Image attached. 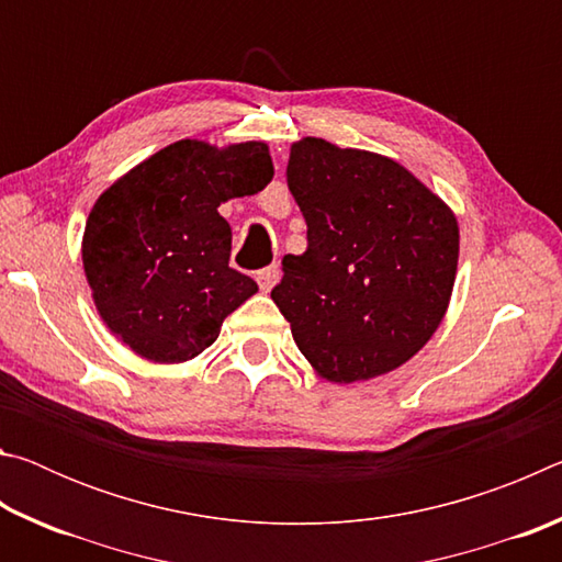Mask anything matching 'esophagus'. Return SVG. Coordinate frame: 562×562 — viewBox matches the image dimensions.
<instances>
[{
    "mask_svg": "<svg viewBox=\"0 0 562 562\" xmlns=\"http://www.w3.org/2000/svg\"><path fill=\"white\" fill-rule=\"evenodd\" d=\"M255 280H258L262 292H270L274 284H278V280H280V265L272 262V265H268V268L258 270V274H255Z\"/></svg>",
    "mask_w": 562,
    "mask_h": 562,
    "instance_id": "esophagus-1",
    "label": "esophagus"
}]
</instances>
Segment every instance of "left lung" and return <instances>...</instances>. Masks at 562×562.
Here are the masks:
<instances>
[{"mask_svg": "<svg viewBox=\"0 0 562 562\" xmlns=\"http://www.w3.org/2000/svg\"><path fill=\"white\" fill-rule=\"evenodd\" d=\"M288 186L307 250L284 255L272 290L319 376L349 384L412 359L449 307L459 223L396 160L322 138L290 150Z\"/></svg>", "mask_w": 562, "mask_h": 562, "instance_id": "1", "label": "left lung"}]
</instances>
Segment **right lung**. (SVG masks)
<instances>
[{
	"label": "right lung",
	"mask_w": 562,
	"mask_h": 562,
	"mask_svg": "<svg viewBox=\"0 0 562 562\" xmlns=\"http://www.w3.org/2000/svg\"><path fill=\"white\" fill-rule=\"evenodd\" d=\"M274 176L268 144L178 140L103 190L83 231V272L101 319L160 364L201 355L223 319L258 292L231 268L233 233L217 213Z\"/></svg>",
	"instance_id": "add662e5"
}]
</instances>
